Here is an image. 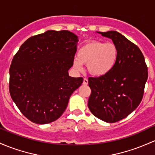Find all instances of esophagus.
<instances>
[{
  "label": "esophagus",
  "mask_w": 155,
  "mask_h": 155,
  "mask_svg": "<svg viewBox=\"0 0 155 155\" xmlns=\"http://www.w3.org/2000/svg\"><path fill=\"white\" fill-rule=\"evenodd\" d=\"M88 84V80L87 79H86V78H84V80H83V84H84V85H87V84Z\"/></svg>",
  "instance_id": "34e87169"
}]
</instances>
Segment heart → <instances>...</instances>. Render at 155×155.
<instances>
[{
    "label": "heart",
    "mask_w": 155,
    "mask_h": 155,
    "mask_svg": "<svg viewBox=\"0 0 155 155\" xmlns=\"http://www.w3.org/2000/svg\"><path fill=\"white\" fill-rule=\"evenodd\" d=\"M118 56L116 45L113 42L91 41L79 48L77 57L74 59L76 70L82 69V64H87L91 75L101 76L110 72L115 66Z\"/></svg>",
    "instance_id": "b5f03b06"
}]
</instances>
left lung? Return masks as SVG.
Masks as SVG:
<instances>
[{"instance_id":"left-lung-1","label":"left lung","mask_w":155,"mask_h":155,"mask_svg":"<svg viewBox=\"0 0 155 155\" xmlns=\"http://www.w3.org/2000/svg\"><path fill=\"white\" fill-rule=\"evenodd\" d=\"M111 39L118 51L117 62L107 74L90 77L88 107L96 118L115 123L128 116L140 104L148 68L140 48L115 31L98 32Z\"/></svg>"}]
</instances>
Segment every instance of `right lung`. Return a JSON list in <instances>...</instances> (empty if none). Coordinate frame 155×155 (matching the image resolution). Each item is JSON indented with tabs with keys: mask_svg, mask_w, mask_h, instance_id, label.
I'll list each match as a JSON object with an SVG mask.
<instances>
[{
	"mask_svg": "<svg viewBox=\"0 0 155 155\" xmlns=\"http://www.w3.org/2000/svg\"><path fill=\"white\" fill-rule=\"evenodd\" d=\"M78 37L49 30L22 44L9 68V93L20 111L38 124L51 123L64 113L82 77L69 76Z\"/></svg>",
	"mask_w": 155,
	"mask_h": 155,
	"instance_id": "add662e5",
	"label": "right lung"
}]
</instances>
